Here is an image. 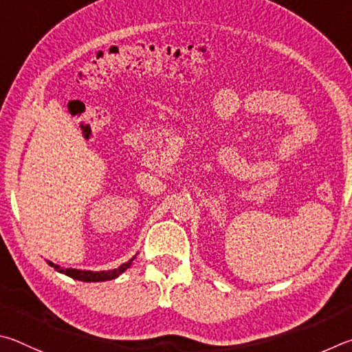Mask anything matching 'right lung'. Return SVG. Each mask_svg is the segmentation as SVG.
I'll return each instance as SVG.
<instances>
[{"label":"right lung","instance_id":"1","mask_svg":"<svg viewBox=\"0 0 352 352\" xmlns=\"http://www.w3.org/2000/svg\"><path fill=\"white\" fill-rule=\"evenodd\" d=\"M135 256H133L131 260L126 261L125 264H122L117 269L113 270H102V272H91V270H78V269H65V267H60L58 264H54L49 261V264L57 270L60 274H65L67 276H71L74 280H78V281H86V283H96V281H107V280H114L119 276L122 272H125V270L131 266V263Z\"/></svg>","mask_w":352,"mask_h":352}]
</instances>
